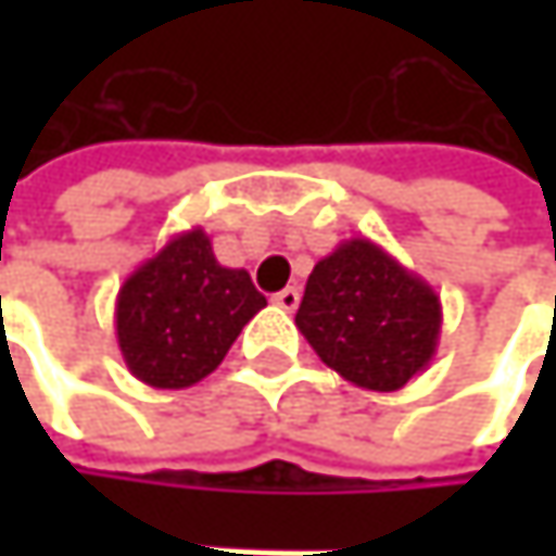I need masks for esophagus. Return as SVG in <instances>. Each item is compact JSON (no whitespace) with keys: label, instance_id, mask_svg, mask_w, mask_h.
I'll return each mask as SVG.
<instances>
[{"label":"esophagus","instance_id":"obj_1","mask_svg":"<svg viewBox=\"0 0 556 556\" xmlns=\"http://www.w3.org/2000/svg\"><path fill=\"white\" fill-rule=\"evenodd\" d=\"M299 295H302V292H299L295 286H286V289H279L277 295H274V302H277L282 312H295V308H299Z\"/></svg>","mask_w":556,"mask_h":556}]
</instances>
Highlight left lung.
<instances>
[{"instance_id":"1","label":"left lung","mask_w":556,"mask_h":556,"mask_svg":"<svg viewBox=\"0 0 556 556\" xmlns=\"http://www.w3.org/2000/svg\"><path fill=\"white\" fill-rule=\"evenodd\" d=\"M295 325L348 383L395 392L434 361L441 299L380 244L351 238L315 264Z\"/></svg>"}]
</instances>
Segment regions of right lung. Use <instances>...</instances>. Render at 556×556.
<instances>
[{
	"mask_svg": "<svg viewBox=\"0 0 556 556\" xmlns=\"http://www.w3.org/2000/svg\"><path fill=\"white\" fill-rule=\"evenodd\" d=\"M264 305L251 274L222 267L208 235L189 228L122 282L115 299L118 351L141 383L186 389L225 361Z\"/></svg>",
	"mask_w": 556,
	"mask_h": 556,
	"instance_id": "add662e5",
	"label": "right lung"
}]
</instances>
